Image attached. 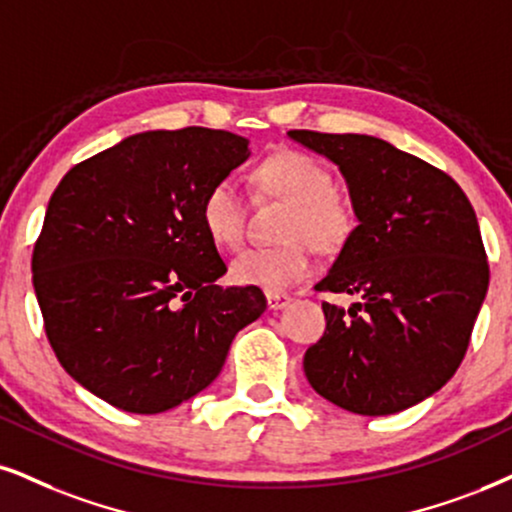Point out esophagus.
Listing matches in <instances>:
<instances>
[{
  "mask_svg": "<svg viewBox=\"0 0 512 512\" xmlns=\"http://www.w3.org/2000/svg\"><path fill=\"white\" fill-rule=\"evenodd\" d=\"M266 299H268V308H273V311H277V308L287 306L292 296H289L287 292H266Z\"/></svg>",
  "mask_w": 512,
  "mask_h": 512,
  "instance_id": "1",
  "label": "esophagus"
}]
</instances>
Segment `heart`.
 I'll list each match as a JSON object with an SVG mask.
<instances>
[{"label": "heart", "instance_id": "b5f03b06", "mask_svg": "<svg viewBox=\"0 0 512 512\" xmlns=\"http://www.w3.org/2000/svg\"><path fill=\"white\" fill-rule=\"evenodd\" d=\"M258 187L280 197L289 211L280 225L285 242L254 246L232 261V277L239 285L280 292L311 273L313 246L339 251L356 232V208L339 194L332 170L318 156L299 149H280L258 163ZM246 199L237 180L220 178L201 201V223L218 246L235 249L244 239Z\"/></svg>", "mask_w": 512, "mask_h": 512}]
</instances>
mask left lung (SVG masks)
<instances>
[{
	"label": "left lung",
	"instance_id": "obj_1",
	"mask_svg": "<svg viewBox=\"0 0 512 512\" xmlns=\"http://www.w3.org/2000/svg\"><path fill=\"white\" fill-rule=\"evenodd\" d=\"M289 137L337 163L358 216L315 292L361 301L349 311L323 301L327 327L304 372L334 406L399 413L444 387L470 346L489 287L475 208L451 175L377 137Z\"/></svg>",
	"mask_w": 512,
	"mask_h": 512
}]
</instances>
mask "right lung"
Masks as SVG:
<instances>
[{"label":"right lung","mask_w":512,"mask_h":512,"mask_svg":"<svg viewBox=\"0 0 512 512\" xmlns=\"http://www.w3.org/2000/svg\"><path fill=\"white\" fill-rule=\"evenodd\" d=\"M249 156L227 130L132 135L75 163L33 249L44 332L63 370L128 413L180 406L218 377L235 334L266 311L227 273L201 223L213 182Z\"/></svg>","instance_id":"add662e5"}]
</instances>
